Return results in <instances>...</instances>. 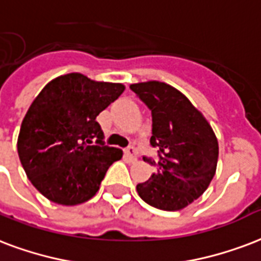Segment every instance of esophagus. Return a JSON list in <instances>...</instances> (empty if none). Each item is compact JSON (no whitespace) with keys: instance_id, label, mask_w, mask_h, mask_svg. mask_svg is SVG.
Masks as SVG:
<instances>
[{"instance_id":"esophagus-1","label":"esophagus","mask_w":261,"mask_h":261,"mask_svg":"<svg viewBox=\"0 0 261 261\" xmlns=\"http://www.w3.org/2000/svg\"><path fill=\"white\" fill-rule=\"evenodd\" d=\"M124 154H126V156L130 159L131 162H135V160H137V149H135L134 146L127 148L126 150H124Z\"/></svg>"}]
</instances>
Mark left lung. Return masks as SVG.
Segmentation results:
<instances>
[{"label":"left lung","instance_id":"1","mask_svg":"<svg viewBox=\"0 0 261 261\" xmlns=\"http://www.w3.org/2000/svg\"><path fill=\"white\" fill-rule=\"evenodd\" d=\"M130 89L152 111L150 145L157 149V159L144 157L156 171L137 185V192L157 210H184L215 176L218 138L202 113L175 87L149 81L133 83Z\"/></svg>","mask_w":261,"mask_h":261}]
</instances>
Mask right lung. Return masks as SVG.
Masks as SVG:
<instances>
[{
  "label": "right lung",
  "mask_w": 261,
  "mask_h": 261,
  "mask_svg": "<svg viewBox=\"0 0 261 261\" xmlns=\"http://www.w3.org/2000/svg\"><path fill=\"white\" fill-rule=\"evenodd\" d=\"M124 89L72 72L50 81L30 105L17 153L27 178L47 200L60 205L86 202L122 159L120 149L104 145L95 117Z\"/></svg>",
  "instance_id": "add662e5"
}]
</instances>
